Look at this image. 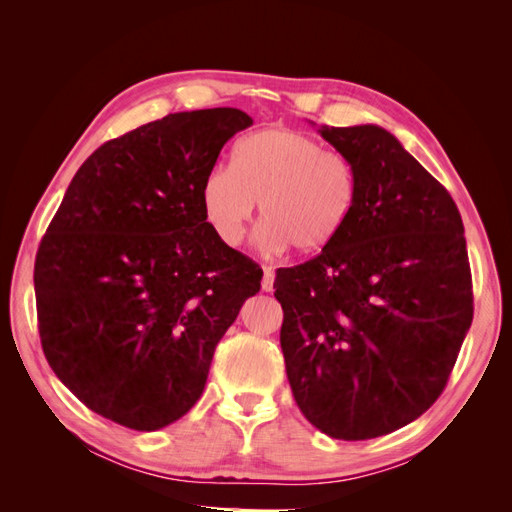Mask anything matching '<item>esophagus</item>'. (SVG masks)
Masks as SVG:
<instances>
[{"label":"esophagus","instance_id":"obj_1","mask_svg":"<svg viewBox=\"0 0 512 512\" xmlns=\"http://www.w3.org/2000/svg\"><path fill=\"white\" fill-rule=\"evenodd\" d=\"M273 282H275V271L271 267H262V290L271 292Z\"/></svg>","mask_w":512,"mask_h":512}]
</instances>
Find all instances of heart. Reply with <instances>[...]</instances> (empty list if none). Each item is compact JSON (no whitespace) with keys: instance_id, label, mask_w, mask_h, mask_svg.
I'll list each match as a JSON object with an SVG mask.
<instances>
[{"instance_id":"b5f03b06","label":"heart","mask_w":512,"mask_h":512,"mask_svg":"<svg viewBox=\"0 0 512 512\" xmlns=\"http://www.w3.org/2000/svg\"><path fill=\"white\" fill-rule=\"evenodd\" d=\"M354 164L297 130L269 128L243 136L228 164L200 185V207L213 235L239 245L260 203V243L267 250L320 254L342 235L356 209Z\"/></svg>"}]
</instances>
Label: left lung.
I'll list each match as a JSON object with an SVG mask.
<instances>
[{"label":"left lung","mask_w":512,"mask_h":512,"mask_svg":"<svg viewBox=\"0 0 512 512\" xmlns=\"http://www.w3.org/2000/svg\"><path fill=\"white\" fill-rule=\"evenodd\" d=\"M318 134L354 164L359 198L333 245L277 269L280 344L307 421L369 440L416 421L444 391L472 324L468 247L451 194L389 130Z\"/></svg>","instance_id":"obj_1"}]
</instances>
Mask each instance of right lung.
I'll return each mask as SVG.
<instances>
[{"mask_svg": "<svg viewBox=\"0 0 512 512\" xmlns=\"http://www.w3.org/2000/svg\"><path fill=\"white\" fill-rule=\"evenodd\" d=\"M239 108L173 113L83 162L38 247V329L55 376L136 431L175 423L205 391L215 346L262 271L213 235L200 185L252 126Z\"/></svg>", "mask_w": 512, "mask_h": 512, "instance_id": "obj_1", "label": "right lung"}]
</instances>
